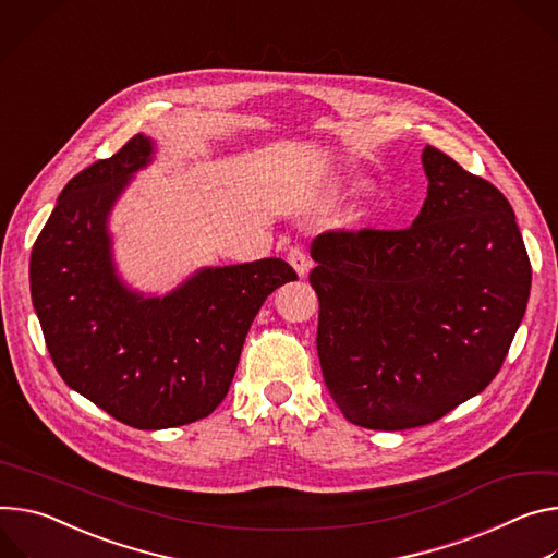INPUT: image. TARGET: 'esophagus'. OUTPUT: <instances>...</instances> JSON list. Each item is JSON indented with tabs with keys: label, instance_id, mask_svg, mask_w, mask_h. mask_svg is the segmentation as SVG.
I'll use <instances>...</instances> for the list:
<instances>
[{
	"label": "esophagus",
	"instance_id": "1",
	"mask_svg": "<svg viewBox=\"0 0 558 558\" xmlns=\"http://www.w3.org/2000/svg\"><path fill=\"white\" fill-rule=\"evenodd\" d=\"M287 263L291 265V269H293L300 278L307 276V271H310V260H307L305 251H302V248H298V246H295V248H289Z\"/></svg>",
	"mask_w": 558,
	"mask_h": 558
}]
</instances>
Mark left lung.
<instances>
[{
	"mask_svg": "<svg viewBox=\"0 0 558 558\" xmlns=\"http://www.w3.org/2000/svg\"><path fill=\"white\" fill-rule=\"evenodd\" d=\"M423 169L427 197L412 227L312 242L323 378L344 418L367 429L421 427L481 393L530 298L508 197L434 146Z\"/></svg>",
	"mask_w": 558,
	"mask_h": 558,
	"instance_id": "obj_1",
	"label": "left lung"
}]
</instances>
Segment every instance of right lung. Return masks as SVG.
Here are the masks:
<instances>
[{
	"mask_svg": "<svg viewBox=\"0 0 558 558\" xmlns=\"http://www.w3.org/2000/svg\"><path fill=\"white\" fill-rule=\"evenodd\" d=\"M154 160L133 135L80 171L31 253V295L64 383L135 429L207 418L225 400L246 331L271 291L298 280L280 258L205 267L167 295L131 291L111 253L109 214Z\"/></svg>",
	"mask_w": 558,
	"mask_h": 558,
	"instance_id": "right-lung-1",
	"label": "right lung"
}]
</instances>
